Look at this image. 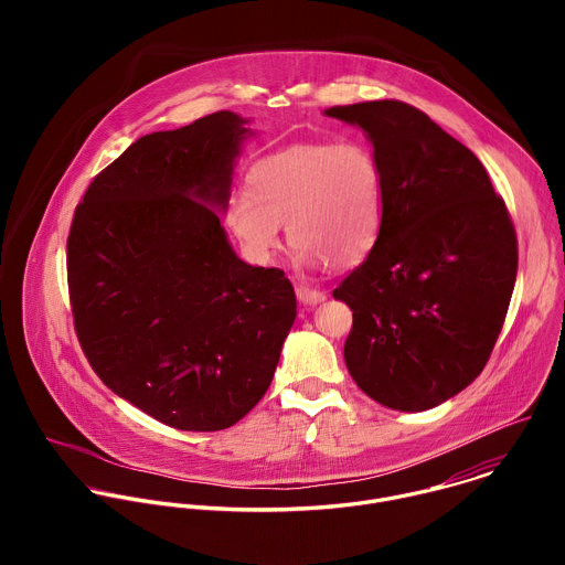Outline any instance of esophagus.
I'll list each match as a JSON object with an SVG mask.
<instances>
[{
  "label": "esophagus",
  "mask_w": 565,
  "mask_h": 565,
  "mask_svg": "<svg viewBox=\"0 0 565 565\" xmlns=\"http://www.w3.org/2000/svg\"><path fill=\"white\" fill-rule=\"evenodd\" d=\"M297 292V299L303 303V306H317L327 299V292L324 290H317V288H308V286H297L295 288Z\"/></svg>",
  "instance_id": "34e87169"
}]
</instances>
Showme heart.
Returning a JSON list of instances; mask_svg holds the SVG:
<instances>
[{
    "mask_svg": "<svg viewBox=\"0 0 565 565\" xmlns=\"http://www.w3.org/2000/svg\"><path fill=\"white\" fill-rule=\"evenodd\" d=\"M248 190L230 196L225 221L244 253L266 264L281 246V223L306 268L360 264L375 246L384 179L358 140H299L259 156Z\"/></svg>",
    "mask_w": 565,
    "mask_h": 565,
    "instance_id": "b5f03b06",
    "label": "heart"
}]
</instances>
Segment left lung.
<instances>
[{"label":"left lung","mask_w":565,"mask_h":565,"mask_svg":"<svg viewBox=\"0 0 565 565\" xmlns=\"http://www.w3.org/2000/svg\"><path fill=\"white\" fill-rule=\"evenodd\" d=\"M324 114L364 131L384 179L375 246L333 290L353 310L347 369L388 409H434L490 360L516 281L514 225L480 160L420 109Z\"/></svg>","instance_id":"8db88e82"}]
</instances>
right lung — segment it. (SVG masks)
Wrapping results in <instances>:
<instances>
[{"label": "right lung", "instance_id": "obj_1", "mask_svg": "<svg viewBox=\"0 0 565 565\" xmlns=\"http://www.w3.org/2000/svg\"><path fill=\"white\" fill-rule=\"evenodd\" d=\"M248 118L216 111L129 145L66 238L75 333L98 377L181 431H221L268 391L297 317L284 270L232 250L227 210Z\"/></svg>", "mask_w": 565, "mask_h": 565}]
</instances>
